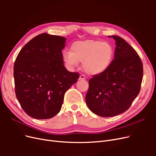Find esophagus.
Here are the masks:
<instances>
[{
  "instance_id": "obj_1",
  "label": "esophagus",
  "mask_w": 156,
  "mask_h": 156,
  "mask_svg": "<svg viewBox=\"0 0 156 156\" xmlns=\"http://www.w3.org/2000/svg\"><path fill=\"white\" fill-rule=\"evenodd\" d=\"M79 79L80 80H83V79H86L85 76H84V75H81L79 77Z\"/></svg>"
}]
</instances>
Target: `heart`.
Segmentation results:
<instances>
[{
    "label": "heart",
    "instance_id": "1",
    "mask_svg": "<svg viewBox=\"0 0 156 156\" xmlns=\"http://www.w3.org/2000/svg\"><path fill=\"white\" fill-rule=\"evenodd\" d=\"M71 51L63 53V59L69 67H76L83 62V69L90 75L100 74L109 66L114 50L112 45L99 40L75 42Z\"/></svg>",
    "mask_w": 156,
    "mask_h": 156
}]
</instances>
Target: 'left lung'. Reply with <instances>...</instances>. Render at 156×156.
<instances>
[{"label":"left lung","mask_w":156,"mask_h":156,"mask_svg":"<svg viewBox=\"0 0 156 156\" xmlns=\"http://www.w3.org/2000/svg\"><path fill=\"white\" fill-rule=\"evenodd\" d=\"M116 41L115 59L108 68L89 80L86 103L94 114L111 117L126 111L138 96L143 65L136 51L120 37Z\"/></svg>","instance_id":"1"}]
</instances>
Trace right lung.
Returning <instances> with one entry per match:
<instances>
[{
  "label": "right lung",
  "instance_id": "1",
  "mask_svg": "<svg viewBox=\"0 0 156 156\" xmlns=\"http://www.w3.org/2000/svg\"><path fill=\"white\" fill-rule=\"evenodd\" d=\"M64 37L43 33L21 49L13 66L15 92L21 107L36 119H49L59 112L64 94L79 74L64 66Z\"/></svg>",
  "mask_w": 156,
  "mask_h": 156
}]
</instances>
